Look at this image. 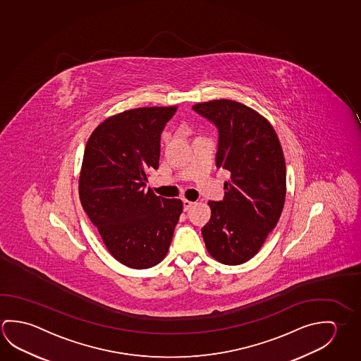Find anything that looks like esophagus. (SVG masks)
I'll list each match as a JSON object with an SVG mask.
<instances>
[{
  "mask_svg": "<svg viewBox=\"0 0 361 361\" xmlns=\"http://www.w3.org/2000/svg\"><path fill=\"white\" fill-rule=\"evenodd\" d=\"M183 210H185V212H186V210H189L190 207H192V205H194V204H195V202H194V201L186 200V199H183Z\"/></svg>",
  "mask_w": 361,
  "mask_h": 361,
  "instance_id": "esophagus-1",
  "label": "esophagus"
}]
</instances>
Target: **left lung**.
<instances>
[{"mask_svg": "<svg viewBox=\"0 0 361 361\" xmlns=\"http://www.w3.org/2000/svg\"><path fill=\"white\" fill-rule=\"evenodd\" d=\"M192 109L218 127L216 166L231 172L224 200L207 202L205 247L223 264H243L259 252L283 210V149L272 124L250 106L216 99Z\"/></svg>", "mask_w": 361, "mask_h": 361, "instance_id": "obj_1", "label": "left lung"}]
</instances>
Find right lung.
<instances>
[{
	"instance_id": "1",
	"label": "right lung",
	"mask_w": 361,
	"mask_h": 361,
	"mask_svg": "<svg viewBox=\"0 0 361 361\" xmlns=\"http://www.w3.org/2000/svg\"><path fill=\"white\" fill-rule=\"evenodd\" d=\"M178 106H143L104 119L88 138L79 199L114 259L146 269L165 258L183 201L146 190L159 169L161 132Z\"/></svg>"
}]
</instances>
